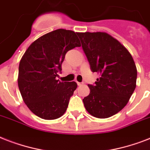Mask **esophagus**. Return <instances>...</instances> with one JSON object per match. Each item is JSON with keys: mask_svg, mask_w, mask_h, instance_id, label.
Here are the masks:
<instances>
[{"mask_svg": "<svg viewBox=\"0 0 150 150\" xmlns=\"http://www.w3.org/2000/svg\"><path fill=\"white\" fill-rule=\"evenodd\" d=\"M77 84H78V86H82V82H77Z\"/></svg>", "mask_w": 150, "mask_h": 150, "instance_id": "esophagus-1", "label": "esophagus"}]
</instances>
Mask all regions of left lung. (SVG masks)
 Instances as JSON below:
<instances>
[{
    "mask_svg": "<svg viewBox=\"0 0 150 150\" xmlns=\"http://www.w3.org/2000/svg\"><path fill=\"white\" fill-rule=\"evenodd\" d=\"M93 72L100 74L88 85L89 96L82 101L92 116L107 118L121 111L136 87L137 69L128 50L106 33H78Z\"/></svg>",
    "mask_w": 150,
    "mask_h": 150,
    "instance_id": "obj_1",
    "label": "left lung"
}]
</instances>
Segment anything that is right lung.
Here are the masks:
<instances>
[{"label":"right lung","instance_id":"obj_1","mask_svg":"<svg viewBox=\"0 0 150 150\" xmlns=\"http://www.w3.org/2000/svg\"><path fill=\"white\" fill-rule=\"evenodd\" d=\"M77 47V33L59 29L34 41L22 56L18 85L25 103L39 117L54 120L65 113L77 83L56 78L66 53Z\"/></svg>","mask_w":150,"mask_h":150}]
</instances>
